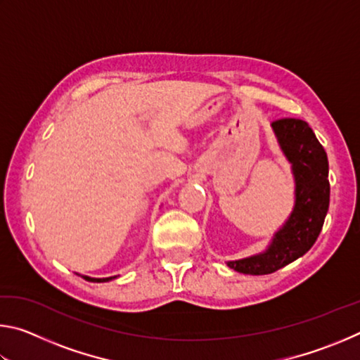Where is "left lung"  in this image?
Here are the masks:
<instances>
[{
  "instance_id": "1",
  "label": "left lung",
  "mask_w": 360,
  "mask_h": 360,
  "mask_svg": "<svg viewBox=\"0 0 360 360\" xmlns=\"http://www.w3.org/2000/svg\"><path fill=\"white\" fill-rule=\"evenodd\" d=\"M271 129L292 165L295 205L264 252L227 262L245 275H268L307 254L318 240L330 202L327 154L311 127L300 119H279Z\"/></svg>"
}]
</instances>
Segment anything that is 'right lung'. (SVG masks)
Wrapping results in <instances>:
<instances>
[{
	"label": "right lung",
	"instance_id": "right-lung-1",
	"mask_svg": "<svg viewBox=\"0 0 360 360\" xmlns=\"http://www.w3.org/2000/svg\"><path fill=\"white\" fill-rule=\"evenodd\" d=\"M85 281H90V283H106V281H111L115 276H109V278H90V276H82Z\"/></svg>",
	"mask_w": 360,
	"mask_h": 360
}]
</instances>
